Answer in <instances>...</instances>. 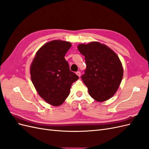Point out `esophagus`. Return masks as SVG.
I'll return each instance as SVG.
<instances>
[{
    "instance_id": "esophagus-1",
    "label": "esophagus",
    "mask_w": 149,
    "mask_h": 149,
    "mask_svg": "<svg viewBox=\"0 0 149 149\" xmlns=\"http://www.w3.org/2000/svg\"><path fill=\"white\" fill-rule=\"evenodd\" d=\"M76 74H77L79 76V77H80V76H81V72L80 71H77V72H76Z\"/></svg>"
}]
</instances>
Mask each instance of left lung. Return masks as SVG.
Instances as JSON below:
<instances>
[{"instance_id": "8db88e82", "label": "left lung", "mask_w": 149, "mask_h": 149, "mask_svg": "<svg viewBox=\"0 0 149 149\" xmlns=\"http://www.w3.org/2000/svg\"><path fill=\"white\" fill-rule=\"evenodd\" d=\"M79 52L85 57L86 69L81 79L94 100H109L118 91L123 77V68L116 53L104 44L93 42L79 44Z\"/></svg>"}]
</instances>
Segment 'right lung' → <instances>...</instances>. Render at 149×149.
<instances>
[{"label":"right lung","instance_id":"obj_1","mask_svg":"<svg viewBox=\"0 0 149 149\" xmlns=\"http://www.w3.org/2000/svg\"><path fill=\"white\" fill-rule=\"evenodd\" d=\"M71 47L70 42L62 40L49 42L36 53L30 66L31 79L37 93L54 106L64 102L71 84L79 78L65 58Z\"/></svg>","mask_w":149,"mask_h":149}]
</instances>
